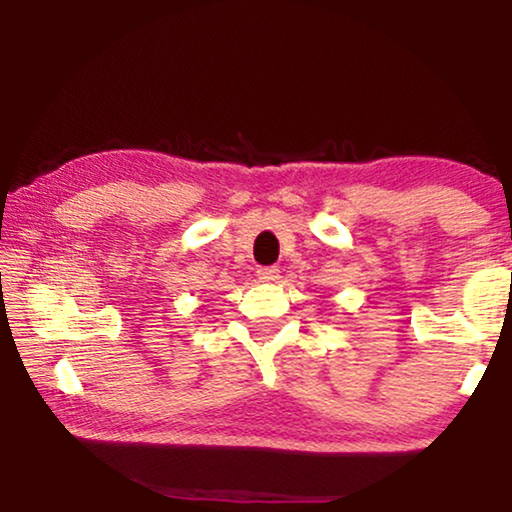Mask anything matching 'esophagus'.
I'll return each mask as SVG.
<instances>
[{"mask_svg": "<svg viewBox=\"0 0 512 512\" xmlns=\"http://www.w3.org/2000/svg\"><path fill=\"white\" fill-rule=\"evenodd\" d=\"M258 279H261V282H277L279 268H275V265H270V268H258Z\"/></svg>", "mask_w": 512, "mask_h": 512, "instance_id": "1", "label": "esophagus"}]
</instances>
